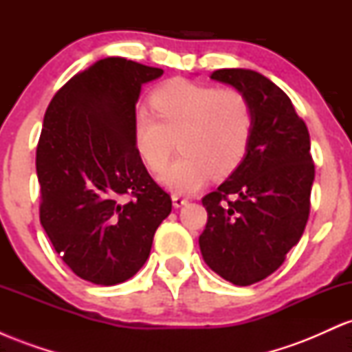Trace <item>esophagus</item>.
Here are the masks:
<instances>
[{
  "instance_id": "esophagus-1",
  "label": "esophagus",
  "mask_w": 352,
  "mask_h": 352,
  "mask_svg": "<svg viewBox=\"0 0 352 352\" xmlns=\"http://www.w3.org/2000/svg\"><path fill=\"white\" fill-rule=\"evenodd\" d=\"M187 199H184V197H180V195H173L172 197V204H173V207L175 208H180V207H184V205H187Z\"/></svg>"
}]
</instances>
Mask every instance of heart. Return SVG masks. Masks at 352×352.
<instances>
[{"mask_svg":"<svg viewBox=\"0 0 352 352\" xmlns=\"http://www.w3.org/2000/svg\"><path fill=\"white\" fill-rule=\"evenodd\" d=\"M152 112L134 119L135 151L148 170L160 172L172 153L173 139L184 153L160 175L175 193H193L210 177L223 179L243 160L252 137V107L236 89H217L173 79L152 92Z\"/></svg>","mask_w":352,"mask_h":352,"instance_id":"heart-1","label":"heart"}]
</instances>
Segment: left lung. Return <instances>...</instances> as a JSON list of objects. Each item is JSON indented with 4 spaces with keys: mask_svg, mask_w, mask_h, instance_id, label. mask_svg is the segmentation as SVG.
<instances>
[{
    "mask_svg": "<svg viewBox=\"0 0 352 352\" xmlns=\"http://www.w3.org/2000/svg\"><path fill=\"white\" fill-rule=\"evenodd\" d=\"M210 78L245 96L253 124L241 164L201 200L208 220L199 245L213 272L248 286L276 272L305 232L314 180L309 132L288 96L260 72L235 67Z\"/></svg>",
    "mask_w": 352,
    "mask_h": 352,
    "instance_id": "8db88e82",
    "label": "left lung"
}]
</instances>
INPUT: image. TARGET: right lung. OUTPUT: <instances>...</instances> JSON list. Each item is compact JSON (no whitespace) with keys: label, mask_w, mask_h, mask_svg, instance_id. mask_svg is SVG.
Segmentation results:
<instances>
[{"label":"right lung","mask_w":352,"mask_h":352,"mask_svg":"<svg viewBox=\"0 0 352 352\" xmlns=\"http://www.w3.org/2000/svg\"><path fill=\"white\" fill-rule=\"evenodd\" d=\"M162 74L124 58L100 59L67 80L44 114L39 218L64 263L94 285L134 276L172 212L134 144L140 91Z\"/></svg>","instance_id":"obj_1"}]
</instances>
